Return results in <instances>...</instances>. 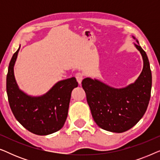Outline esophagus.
<instances>
[{
    "mask_svg": "<svg viewBox=\"0 0 160 160\" xmlns=\"http://www.w3.org/2000/svg\"><path fill=\"white\" fill-rule=\"evenodd\" d=\"M76 80H77L78 83L79 84H81V83H82L83 78H84V74L82 73H77L76 74Z\"/></svg>",
    "mask_w": 160,
    "mask_h": 160,
    "instance_id": "obj_1",
    "label": "esophagus"
}]
</instances>
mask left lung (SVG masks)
<instances>
[{"mask_svg": "<svg viewBox=\"0 0 160 160\" xmlns=\"http://www.w3.org/2000/svg\"><path fill=\"white\" fill-rule=\"evenodd\" d=\"M136 41L138 43L134 44L143 58V68L134 83L117 89L90 78H84L82 82L94 121L105 130L125 132L140 121L147 109L152 89V71L146 53Z\"/></svg>", "mask_w": 160, "mask_h": 160, "instance_id": "1", "label": "left lung"}]
</instances>
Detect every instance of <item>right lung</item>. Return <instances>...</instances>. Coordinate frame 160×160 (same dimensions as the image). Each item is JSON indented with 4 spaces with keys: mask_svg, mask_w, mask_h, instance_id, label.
<instances>
[{
    "mask_svg": "<svg viewBox=\"0 0 160 160\" xmlns=\"http://www.w3.org/2000/svg\"><path fill=\"white\" fill-rule=\"evenodd\" d=\"M19 49L12 56L6 76V92L10 108L17 121L36 135H47L60 130L68 117L72 90L78 87L75 77L56 83L44 95H28L19 89L14 66Z\"/></svg>",
    "mask_w": 160,
    "mask_h": 160,
    "instance_id": "1",
    "label": "right lung"
}]
</instances>
